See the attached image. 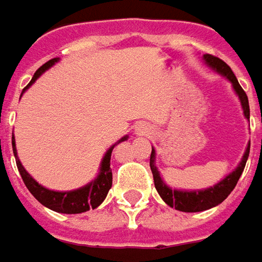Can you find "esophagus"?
Wrapping results in <instances>:
<instances>
[{
  "mask_svg": "<svg viewBox=\"0 0 262 262\" xmlns=\"http://www.w3.org/2000/svg\"><path fill=\"white\" fill-rule=\"evenodd\" d=\"M137 134H138V136H147V134H148V126L140 125L137 128Z\"/></svg>",
  "mask_w": 262,
  "mask_h": 262,
  "instance_id": "esophagus-1",
  "label": "esophagus"
}]
</instances>
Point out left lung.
Returning <instances> with one entry per match:
<instances>
[{"label":"left lung","instance_id":"8db88e82","mask_svg":"<svg viewBox=\"0 0 262 262\" xmlns=\"http://www.w3.org/2000/svg\"><path fill=\"white\" fill-rule=\"evenodd\" d=\"M203 61L207 67H210L213 71H216L217 74L223 76L230 81V84L233 87L235 93L239 97V102L242 106L244 115L249 121V103H248V96L244 92V89L237 83L236 77L233 74V71L230 70V67L227 66L225 61H222L220 58L213 55L204 54ZM249 147L251 143H248L247 150L242 156V160L239 162L235 170H232L226 178H223L220 182H217L216 185L206 188V189H195V191H186V189H176L166 185V182L163 181V178L160 175L159 169L156 166V150L151 147V155H150V169L153 173L155 179V186H156L159 195L162 196V200L166 203L167 206L179 210V211H185V213H196V211H204L208 208L219 206L220 203H223L226 200L229 194L233 191V188L236 186L239 178L242 175L245 165H247L248 156H249Z\"/></svg>","mask_w":262,"mask_h":262}]
</instances>
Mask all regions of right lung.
Listing matches in <instances>:
<instances>
[{"label": "right lung", "mask_w": 262, "mask_h": 262, "mask_svg": "<svg viewBox=\"0 0 262 262\" xmlns=\"http://www.w3.org/2000/svg\"><path fill=\"white\" fill-rule=\"evenodd\" d=\"M59 61V58H54L51 61H48L46 64L40 67L35 73V76L32 78V81L23 89L21 95L25 93L29 87L35 83L39 77L45 73L46 70H49L52 66H55V62ZM128 140V136H124L118 143L111 147L105 153V156L102 159V163L99 167V173L96 176L92 182H89L87 185L77 188L73 191H54V189H48L43 185H40L39 182H36L35 179L30 176V173L25 169L21 165L20 159L17 156V148H15V140L14 136L11 138L13 143V153L15 157V163H17V169L20 172V175L23 178V182L27 186V189L30 191V194L35 196L36 200L42 204V206L48 207L51 210H54L56 213H64V214H78V213H84L89 211L90 208H96L99 207L103 200L107 195L111 186H112V169H111V156H112V150L116 144L122 143Z\"/></svg>", "instance_id": "1"}]
</instances>
